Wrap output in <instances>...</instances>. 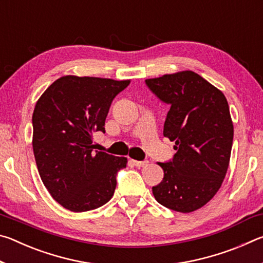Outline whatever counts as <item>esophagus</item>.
I'll use <instances>...</instances> for the list:
<instances>
[{"instance_id":"34e87169","label":"esophagus","mask_w":263,"mask_h":263,"mask_svg":"<svg viewBox=\"0 0 263 263\" xmlns=\"http://www.w3.org/2000/svg\"><path fill=\"white\" fill-rule=\"evenodd\" d=\"M132 162L136 167H145V166H147V163H148V161H137V160H132Z\"/></svg>"}]
</instances>
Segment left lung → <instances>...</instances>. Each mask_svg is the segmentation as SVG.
I'll return each mask as SVG.
<instances>
[{"instance_id":"left-lung-1","label":"left lung","mask_w":263,"mask_h":263,"mask_svg":"<svg viewBox=\"0 0 263 263\" xmlns=\"http://www.w3.org/2000/svg\"><path fill=\"white\" fill-rule=\"evenodd\" d=\"M146 84L171 105L163 136L174 141L176 153L159 162L163 180L152 191L161 205L193 212L217 194L228 172L233 123L221 90L193 70L147 79Z\"/></svg>"}]
</instances>
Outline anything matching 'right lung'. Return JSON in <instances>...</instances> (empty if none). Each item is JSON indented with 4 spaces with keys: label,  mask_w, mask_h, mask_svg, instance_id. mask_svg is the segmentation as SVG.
<instances>
[{
    "label": "right lung",
    "mask_w": 263,
    "mask_h": 263,
    "mask_svg": "<svg viewBox=\"0 0 263 263\" xmlns=\"http://www.w3.org/2000/svg\"><path fill=\"white\" fill-rule=\"evenodd\" d=\"M130 80L65 75L35 103L32 147L44 185L73 212L100 208L114 196L127 158L94 152L92 133L105 132L111 102Z\"/></svg>",
    "instance_id": "right-lung-1"
}]
</instances>
